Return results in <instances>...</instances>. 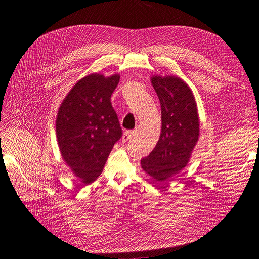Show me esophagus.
I'll use <instances>...</instances> for the list:
<instances>
[{"label":"esophagus","instance_id":"34e87169","mask_svg":"<svg viewBox=\"0 0 259 259\" xmlns=\"http://www.w3.org/2000/svg\"><path fill=\"white\" fill-rule=\"evenodd\" d=\"M133 135H134V132H132V131L124 132V134L122 135V141H123V142H126L128 139L132 138Z\"/></svg>","mask_w":259,"mask_h":259}]
</instances>
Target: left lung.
Here are the masks:
<instances>
[{
	"label": "left lung",
	"instance_id": "1",
	"mask_svg": "<svg viewBox=\"0 0 259 259\" xmlns=\"http://www.w3.org/2000/svg\"><path fill=\"white\" fill-rule=\"evenodd\" d=\"M161 107V133L156 147L141 159L142 170L157 182L170 180L187 165L200 136L196 102L178 76L151 77Z\"/></svg>",
	"mask_w": 259,
	"mask_h": 259
}]
</instances>
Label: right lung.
Returning a JSON list of instances; mask_svg holds the SVG:
<instances>
[{
  "label": "right lung",
  "mask_w": 259,
  "mask_h": 259,
  "mask_svg": "<svg viewBox=\"0 0 259 259\" xmlns=\"http://www.w3.org/2000/svg\"><path fill=\"white\" fill-rule=\"evenodd\" d=\"M120 75L92 73L80 78L61 103L56 117V137L61 157L84 184L103 171L122 130L110 98Z\"/></svg>",
  "instance_id": "obj_1"
}]
</instances>
